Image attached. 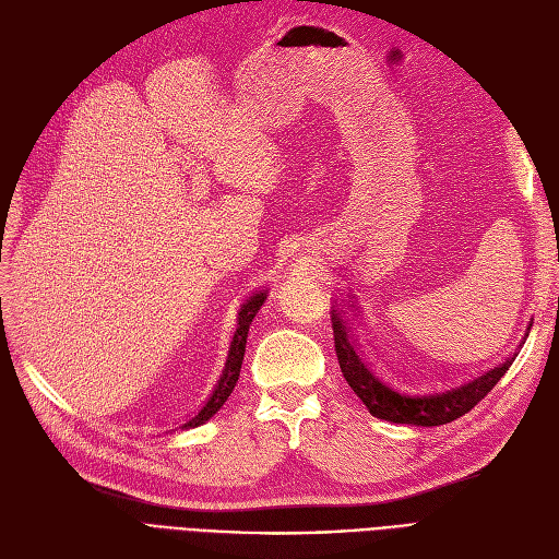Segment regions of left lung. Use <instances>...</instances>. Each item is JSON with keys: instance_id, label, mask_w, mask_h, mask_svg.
Returning a JSON list of instances; mask_svg holds the SVG:
<instances>
[{"instance_id": "1", "label": "left lung", "mask_w": 559, "mask_h": 559, "mask_svg": "<svg viewBox=\"0 0 559 559\" xmlns=\"http://www.w3.org/2000/svg\"><path fill=\"white\" fill-rule=\"evenodd\" d=\"M333 341L337 364H341L347 384L354 389L368 413L394 421V425L413 427H438L466 415L473 405L483 401L495 384L506 376V370L515 361L518 352L527 341L530 329L524 331L518 349L506 357L495 368L466 380H436V382H403L399 378H389L373 359L361 349L359 341L352 331V306L347 298H335L331 308Z\"/></svg>"}]
</instances>
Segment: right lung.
I'll return each instance as SVG.
<instances>
[{
    "label": "right lung",
    "instance_id": "1",
    "mask_svg": "<svg viewBox=\"0 0 559 559\" xmlns=\"http://www.w3.org/2000/svg\"><path fill=\"white\" fill-rule=\"evenodd\" d=\"M267 298V289H261L257 294H251L238 310V329L233 333V341L228 347V357H226V366L222 370V376H218L212 394L207 396V401L200 405V411L189 415L186 419L177 421V425L167 427L165 433H173V431H183V429H195L200 425H205L210 421L218 411H222V405L228 401V396L233 394L235 384H238L240 378V368H242V359H245V345H247V333H249V324L251 319L257 317V312L261 310V306Z\"/></svg>",
    "mask_w": 559,
    "mask_h": 559
}]
</instances>
